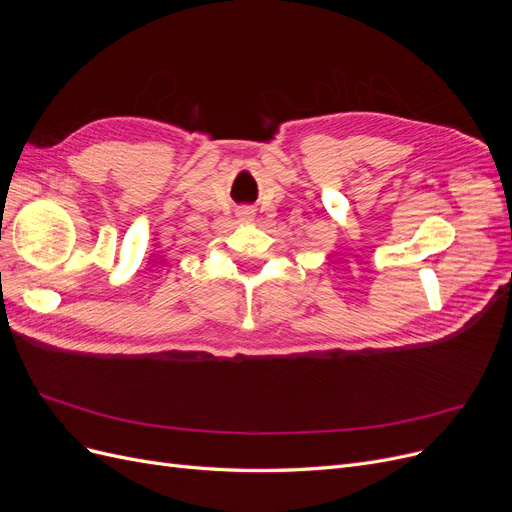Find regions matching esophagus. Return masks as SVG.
<instances>
[{
	"label": "esophagus",
	"mask_w": 512,
	"mask_h": 512,
	"mask_svg": "<svg viewBox=\"0 0 512 512\" xmlns=\"http://www.w3.org/2000/svg\"><path fill=\"white\" fill-rule=\"evenodd\" d=\"M237 218L241 220V222H252L254 220V211H250V209H241L239 213H237Z\"/></svg>",
	"instance_id": "34e87169"
}]
</instances>
